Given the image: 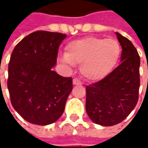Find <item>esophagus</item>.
Here are the masks:
<instances>
[{"instance_id": "34e87169", "label": "esophagus", "mask_w": 148, "mask_h": 148, "mask_svg": "<svg viewBox=\"0 0 148 148\" xmlns=\"http://www.w3.org/2000/svg\"><path fill=\"white\" fill-rule=\"evenodd\" d=\"M73 84L74 85H82V82L78 78H74L73 79Z\"/></svg>"}]
</instances>
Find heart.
Returning <instances> with one entry per match:
<instances>
[{
  "instance_id": "b5f03b06",
  "label": "heart",
  "mask_w": 148,
  "mask_h": 148,
  "mask_svg": "<svg viewBox=\"0 0 148 148\" xmlns=\"http://www.w3.org/2000/svg\"><path fill=\"white\" fill-rule=\"evenodd\" d=\"M120 53V45L114 38L86 37L68 43L62 61L70 66L81 62L83 77L95 81L104 78L113 70Z\"/></svg>"
}]
</instances>
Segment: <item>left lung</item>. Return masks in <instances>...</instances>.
<instances>
[{"label": "left lung", "instance_id": "8db88e82", "mask_svg": "<svg viewBox=\"0 0 148 148\" xmlns=\"http://www.w3.org/2000/svg\"><path fill=\"white\" fill-rule=\"evenodd\" d=\"M122 47L121 63L105 78L86 88V110L102 126L122 122L136 106L140 86V57L134 44L116 32Z\"/></svg>", "mask_w": 148, "mask_h": 148}]
</instances>
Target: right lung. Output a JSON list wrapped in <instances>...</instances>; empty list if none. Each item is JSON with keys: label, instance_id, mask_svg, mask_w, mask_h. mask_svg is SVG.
Masks as SVG:
<instances>
[{"label": "right lung", "instance_id": "add662e5", "mask_svg": "<svg viewBox=\"0 0 148 148\" xmlns=\"http://www.w3.org/2000/svg\"><path fill=\"white\" fill-rule=\"evenodd\" d=\"M64 34L38 30L15 47L8 66L10 102L26 121L48 125L57 121L72 90L71 77L53 71Z\"/></svg>", "mask_w": 148, "mask_h": 148}]
</instances>
